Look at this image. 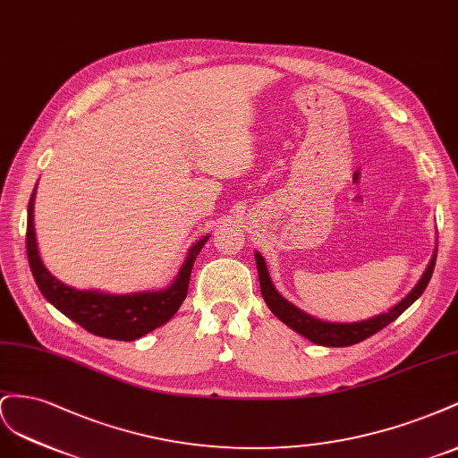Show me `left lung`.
<instances>
[{
  "label": "left lung",
  "mask_w": 458,
  "mask_h": 458,
  "mask_svg": "<svg viewBox=\"0 0 458 458\" xmlns=\"http://www.w3.org/2000/svg\"><path fill=\"white\" fill-rule=\"evenodd\" d=\"M436 257H437V245H436L432 259H429L428 268L422 274V278L418 280V284L401 299L395 307H391L387 312H382V315L367 318V320H359V322H326V320L307 315L305 310L297 309L295 305L287 301L285 297H282L278 293V290L274 287V284L270 280L265 259L259 251H255V263H257L259 282H260V293H263L265 303L274 312V317H278L285 326H290L293 332L301 334L312 344L324 345V347H347V345H355V344L362 342V339H367V337L374 335L376 332L386 328L387 324H391L397 317H401L403 312L407 310L416 301V299L424 293L426 285L434 274Z\"/></svg>",
  "instance_id": "8db88e82"
}]
</instances>
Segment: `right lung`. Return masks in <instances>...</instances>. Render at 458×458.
Here are the masks:
<instances>
[{
	"instance_id": "1",
	"label": "right lung",
	"mask_w": 458,
	"mask_h": 458,
	"mask_svg": "<svg viewBox=\"0 0 458 458\" xmlns=\"http://www.w3.org/2000/svg\"><path fill=\"white\" fill-rule=\"evenodd\" d=\"M34 199L36 188L30 195L29 218H26V253H29L32 276L42 295L64 317H69L72 322L81 324L84 330L99 337L134 342V339L159 328L176 315V310L188 295L195 259H198L208 236H203L190 247L184 265L180 267L176 278L165 290L123 295L98 290H76V287L57 280L42 263L34 228Z\"/></svg>"
}]
</instances>
